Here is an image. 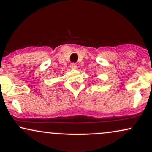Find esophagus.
<instances>
[{
	"mask_svg": "<svg viewBox=\"0 0 152 152\" xmlns=\"http://www.w3.org/2000/svg\"><path fill=\"white\" fill-rule=\"evenodd\" d=\"M70 67L71 69H76V67H77V66H76V64H75V63H71L70 64Z\"/></svg>",
	"mask_w": 152,
	"mask_h": 152,
	"instance_id": "obj_1",
	"label": "esophagus"
}]
</instances>
